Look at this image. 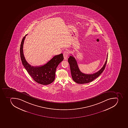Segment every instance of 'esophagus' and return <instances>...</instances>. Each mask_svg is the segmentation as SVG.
Wrapping results in <instances>:
<instances>
[{
    "instance_id": "1",
    "label": "esophagus",
    "mask_w": 128,
    "mask_h": 128,
    "mask_svg": "<svg viewBox=\"0 0 128 128\" xmlns=\"http://www.w3.org/2000/svg\"><path fill=\"white\" fill-rule=\"evenodd\" d=\"M68 56V52L67 50L65 51V52H64V59L65 60H67Z\"/></svg>"
}]
</instances>
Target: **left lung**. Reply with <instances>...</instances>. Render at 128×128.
<instances>
[{
    "label": "left lung",
    "instance_id": "8db88e82",
    "mask_svg": "<svg viewBox=\"0 0 128 128\" xmlns=\"http://www.w3.org/2000/svg\"><path fill=\"white\" fill-rule=\"evenodd\" d=\"M108 54L104 65L99 71L92 74H86L82 73L78 68L76 60L72 56H70L68 59V62L70 65L72 78L74 81L78 84H84L90 83L98 78L103 72L106 65L108 60Z\"/></svg>",
    "mask_w": 128,
    "mask_h": 128
}]
</instances>
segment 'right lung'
<instances>
[{
    "label": "right lung",
    "instance_id": "1",
    "mask_svg": "<svg viewBox=\"0 0 128 128\" xmlns=\"http://www.w3.org/2000/svg\"><path fill=\"white\" fill-rule=\"evenodd\" d=\"M22 40L20 48V59L24 68L36 82L41 85H47L52 83L55 78L56 68L64 60L62 54L54 56L44 65L33 66L26 61L24 56L23 45L26 36Z\"/></svg>",
    "mask_w": 128,
    "mask_h": 128
}]
</instances>
